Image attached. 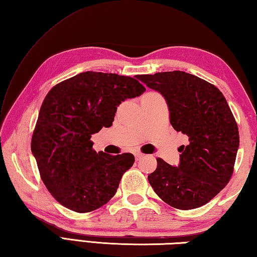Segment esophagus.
Here are the masks:
<instances>
[{
	"instance_id": "esophagus-1",
	"label": "esophagus",
	"mask_w": 257,
	"mask_h": 257,
	"mask_svg": "<svg viewBox=\"0 0 257 257\" xmlns=\"http://www.w3.org/2000/svg\"><path fill=\"white\" fill-rule=\"evenodd\" d=\"M143 156H144L143 153L137 152V153H135V160H137V161H139V160H141V158H143Z\"/></svg>"
}]
</instances>
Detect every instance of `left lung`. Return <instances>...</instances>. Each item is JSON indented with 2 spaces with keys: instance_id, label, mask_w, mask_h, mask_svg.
Listing matches in <instances>:
<instances>
[{
  "instance_id": "left-lung-1",
  "label": "left lung",
  "mask_w": 257,
  "mask_h": 257,
  "mask_svg": "<svg viewBox=\"0 0 257 257\" xmlns=\"http://www.w3.org/2000/svg\"><path fill=\"white\" fill-rule=\"evenodd\" d=\"M167 100L170 123L189 138L179 148L180 164L173 167L157 159L149 182L157 195L173 208L195 209L209 202L229 182L234 171L239 134L221 91L185 71L138 75Z\"/></svg>"
}]
</instances>
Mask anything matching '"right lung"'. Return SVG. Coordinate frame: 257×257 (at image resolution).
<instances>
[{"label": "right lung", "instance_id": "right-lung-1", "mask_svg": "<svg viewBox=\"0 0 257 257\" xmlns=\"http://www.w3.org/2000/svg\"><path fill=\"white\" fill-rule=\"evenodd\" d=\"M145 91L132 77L86 71L53 86L39 112L31 151L51 196L68 209L89 212L110 200L131 153L96 152L91 134L112 126L117 106Z\"/></svg>", "mask_w": 257, "mask_h": 257}]
</instances>
